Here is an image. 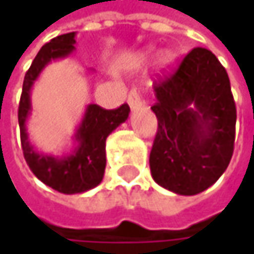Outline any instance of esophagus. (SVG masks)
Segmentation results:
<instances>
[{
  "instance_id": "1",
  "label": "esophagus",
  "mask_w": 254,
  "mask_h": 254,
  "mask_svg": "<svg viewBox=\"0 0 254 254\" xmlns=\"http://www.w3.org/2000/svg\"><path fill=\"white\" fill-rule=\"evenodd\" d=\"M127 104L130 106V109H135L141 104V94L136 88H133L129 95H127Z\"/></svg>"
}]
</instances>
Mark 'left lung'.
<instances>
[{
	"label": "left lung",
	"instance_id": "obj_1",
	"mask_svg": "<svg viewBox=\"0 0 254 254\" xmlns=\"http://www.w3.org/2000/svg\"><path fill=\"white\" fill-rule=\"evenodd\" d=\"M154 94L151 177L177 194H198L221 178L234 153L237 110L228 73L212 51L197 47L154 83Z\"/></svg>",
	"mask_w": 254,
	"mask_h": 254
}]
</instances>
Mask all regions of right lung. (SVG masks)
I'll return each instance as SVG.
<instances>
[{"instance_id":"right-lung-1","label":"right lung","mask_w":254,"mask_h":254,"mask_svg":"<svg viewBox=\"0 0 254 254\" xmlns=\"http://www.w3.org/2000/svg\"><path fill=\"white\" fill-rule=\"evenodd\" d=\"M75 32L60 35L47 42L32 62L23 80L19 103L20 141L26 163L33 175L45 185L63 194H77L97 187L106 169V139L129 116V106L122 104L115 110H106L89 104L75 133L76 148L72 154L56 157L38 153L29 142L26 121L30 115V89L44 67L57 59H64L75 51Z\"/></svg>"}]
</instances>
